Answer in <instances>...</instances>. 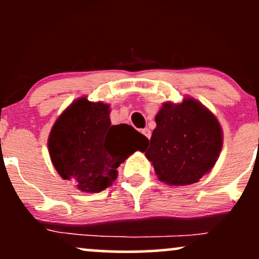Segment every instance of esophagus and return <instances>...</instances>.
<instances>
[{
	"label": "esophagus",
	"instance_id": "esophagus-1",
	"mask_svg": "<svg viewBox=\"0 0 259 259\" xmlns=\"http://www.w3.org/2000/svg\"><path fill=\"white\" fill-rule=\"evenodd\" d=\"M141 133L144 134V135L146 136V138H147L148 140L151 139V130H150V129H147V127H146V129H142Z\"/></svg>",
	"mask_w": 259,
	"mask_h": 259
}]
</instances>
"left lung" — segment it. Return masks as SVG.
Returning <instances> with one entry per match:
<instances>
[{
    "mask_svg": "<svg viewBox=\"0 0 259 259\" xmlns=\"http://www.w3.org/2000/svg\"><path fill=\"white\" fill-rule=\"evenodd\" d=\"M147 159L160 181L190 185L215 164L223 146L219 121L204 106L192 99L167 102L156 115Z\"/></svg>",
    "mask_w": 259,
    "mask_h": 259,
    "instance_id": "obj_1",
    "label": "left lung"
}]
</instances>
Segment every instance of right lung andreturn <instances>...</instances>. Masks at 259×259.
<instances>
[{
  "instance_id": "right-lung-1",
  "label": "right lung",
  "mask_w": 259,
  "mask_h": 259,
  "mask_svg": "<svg viewBox=\"0 0 259 259\" xmlns=\"http://www.w3.org/2000/svg\"><path fill=\"white\" fill-rule=\"evenodd\" d=\"M109 106L76 100L56 120L49 152L62 179L84 192H100L117 179V168L135 151H144L146 136L127 124L111 125Z\"/></svg>"
}]
</instances>
